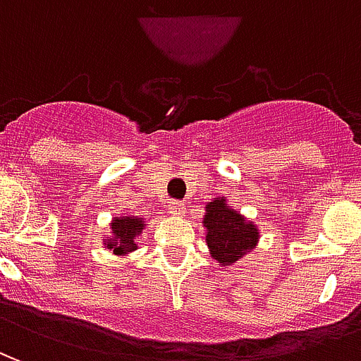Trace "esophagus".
<instances>
[{"mask_svg": "<svg viewBox=\"0 0 361 361\" xmlns=\"http://www.w3.org/2000/svg\"><path fill=\"white\" fill-rule=\"evenodd\" d=\"M166 209H168V212H170L172 216H181V214L185 212V207H183L181 201H168Z\"/></svg>", "mask_w": 361, "mask_h": 361, "instance_id": "34e87169", "label": "esophagus"}]
</instances>
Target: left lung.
Here are the masks:
<instances>
[{"label":"left lung","instance_id":"obj_1","mask_svg":"<svg viewBox=\"0 0 361 361\" xmlns=\"http://www.w3.org/2000/svg\"><path fill=\"white\" fill-rule=\"evenodd\" d=\"M204 242L211 257L222 267L234 265L259 243V228L228 204L226 197H214L204 207Z\"/></svg>","mask_w":361,"mask_h":361}]
</instances>
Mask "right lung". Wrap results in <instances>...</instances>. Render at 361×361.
I'll return each mask as SVG.
<instances>
[{
  "instance_id": "obj_1",
  "label": "right lung",
  "mask_w": 361,
  "mask_h": 361,
  "mask_svg": "<svg viewBox=\"0 0 361 361\" xmlns=\"http://www.w3.org/2000/svg\"><path fill=\"white\" fill-rule=\"evenodd\" d=\"M145 226L147 224L141 216H133V214L114 216L110 222V238L104 240L102 245L116 257H129V253H133L139 247L137 235L142 234Z\"/></svg>"
}]
</instances>
